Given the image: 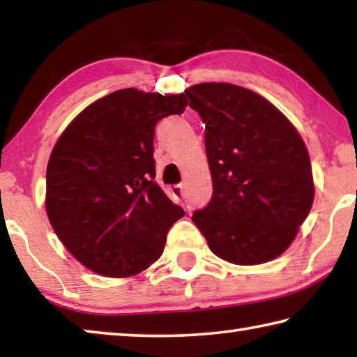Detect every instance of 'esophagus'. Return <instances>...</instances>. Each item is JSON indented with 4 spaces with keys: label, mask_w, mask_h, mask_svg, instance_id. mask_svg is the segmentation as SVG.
<instances>
[{
    "label": "esophagus",
    "mask_w": 357,
    "mask_h": 357,
    "mask_svg": "<svg viewBox=\"0 0 357 357\" xmlns=\"http://www.w3.org/2000/svg\"><path fill=\"white\" fill-rule=\"evenodd\" d=\"M172 193H173L174 197L178 198V200H181V198L184 197V187L181 185V184H178V185H173V187H172Z\"/></svg>",
    "instance_id": "1"
}]
</instances>
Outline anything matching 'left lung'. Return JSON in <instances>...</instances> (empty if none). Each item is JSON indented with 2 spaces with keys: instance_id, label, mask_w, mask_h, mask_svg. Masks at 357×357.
Returning a JSON list of instances; mask_svg holds the SVG:
<instances>
[{
  "instance_id": "1",
  "label": "left lung",
  "mask_w": 357,
  "mask_h": 357,
  "mask_svg": "<svg viewBox=\"0 0 357 357\" xmlns=\"http://www.w3.org/2000/svg\"><path fill=\"white\" fill-rule=\"evenodd\" d=\"M204 123L213 197L192 220L217 257L261 264L288 249L310 213L312 165L294 126L261 96L231 83L185 91Z\"/></svg>"
}]
</instances>
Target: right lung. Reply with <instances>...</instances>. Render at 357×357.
Segmentation results:
<instances>
[{"instance_id":"right-lung-1","label":"right lung","mask_w":357,"mask_h":357,"mask_svg":"<svg viewBox=\"0 0 357 357\" xmlns=\"http://www.w3.org/2000/svg\"><path fill=\"white\" fill-rule=\"evenodd\" d=\"M185 105L184 94L119 89L84 108L58 138L47 165V215L88 269L129 277L160 258L184 211L154 183V129Z\"/></svg>"}]
</instances>
